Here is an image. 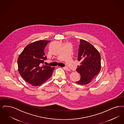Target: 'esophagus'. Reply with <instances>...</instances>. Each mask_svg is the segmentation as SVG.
<instances>
[{"instance_id":"34e87169","label":"esophagus","mask_w":124,"mask_h":124,"mask_svg":"<svg viewBox=\"0 0 124 124\" xmlns=\"http://www.w3.org/2000/svg\"><path fill=\"white\" fill-rule=\"evenodd\" d=\"M63 69L64 70H66V71H70V70L68 68H67V67H64V68H63Z\"/></svg>"}]
</instances>
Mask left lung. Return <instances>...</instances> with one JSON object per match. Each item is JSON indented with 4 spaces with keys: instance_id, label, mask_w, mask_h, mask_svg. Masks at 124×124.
<instances>
[{
    "instance_id": "left-lung-1",
    "label": "left lung",
    "mask_w": 124,
    "mask_h": 124,
    "mask_svg": "<svg viewBox=\"0 0 124 124\" xmlns=\"http://www.w3.org/2000/svg\"><path fill=\"white\" fill-rule=\"evenodd\" d=\"M77 60L80 62L76 71L81 76L80 80L76 83L86 85L98 75L101 70V55L96 48L86 40L81 39Z\"/></svg>"
}]
</instances>
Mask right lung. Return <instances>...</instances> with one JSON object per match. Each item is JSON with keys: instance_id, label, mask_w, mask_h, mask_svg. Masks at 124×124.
Masks as SVG:
<instances>
[{"instance_id": "add662e5", "label": "right lung", "mask_w": 124, "mask_h": 124, "mask_svg": "<svg viewBox=\"0 0 124 124\" xmlns=\"http://www.w3.org/2000/svg\"><path fill=\"white\" fill-rule=\"evenodd\" d=\"M50 41L39 40L29 44L17 59L18 72L33 86H40L52 76L54 67L42 65L47 59L44 48Z\"/></svg>"}]
</instances>
